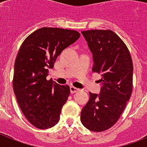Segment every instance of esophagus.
<instances>
[{
    "label": "esophagus",
    "instance_id": "esophagus-1",
    "mask_svg": "<svg viewBox=\"0 0 147 147\" xmlns=\"http://www.w3.org/2000/svg\"><path fill=\"white\" fill-rule=\"evenodd\" d=\"M78 91H79V89H78V88H77L74 87V86H71V87H70V92H71V94L76 93V92H77Z\"/></svg>",
    "mask_w": 147,
    "mask_h": 147
}]
</instances>
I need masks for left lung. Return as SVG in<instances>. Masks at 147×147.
I'll return each mask as SVG.
<instances>
[{"label": "left lung", "instance_id": "1", "mask_svg": "<svg viewBox=\"0 0 147 147\" xmlns=\"http://www.w3.org/2000/svg\"><path fill=\"white\" fill-rule=\"evenodd\" d=\"M93 54L92 71L100 74V93L89 92L81 113L84 127L94 132L109 129L118 121L133 90V61L123 41L111 30L82 31Z\"/></svg>", "mask_w": 147, "mask_h": 147}]
</instances>
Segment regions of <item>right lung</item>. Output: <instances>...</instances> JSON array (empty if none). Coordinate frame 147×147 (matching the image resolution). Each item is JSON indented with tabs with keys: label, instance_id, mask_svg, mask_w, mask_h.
<instances>
[{
	"label": "right lung",
	"instance_id": "obj_1",
	"mask_svg": "<svg viewBox=\"0 0 147 147\" xmlns=\"http://www.w3.org/2000/svg\"><path fill=\"white\" fill-rule=\"evenodd\" d=\"M80 36L78 31L54 27L38 29L24 40L14 63L13 88L27 121L39 129L59 121L70 94L69 85L47 80L58 55Z\"/></svg>",
	"mask_w": 147,
	"mask_h": 147
}]
</instances>
